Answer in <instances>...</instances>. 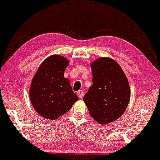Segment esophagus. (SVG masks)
<instances>
[{
  "label": "esophagus",
  "mask_w": 160,
  "mask_h": 160,
  "mask_svg": "<svg viewBox=\"0 0 160 160\" xmlns=\"http://www.w3.org/2000/svg\"><path fill=\"white\" fill-rule=\"evenodd\" d=\"M83 90H81V89H80V90H79L77 92V95H78V96H79V98H83Z\"/></svg>",
  "instance_id": "1"
}]
</instances>
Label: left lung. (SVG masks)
<instances>
[{"instance_id":"left-lung-1","label":"left lung","mask_w":160,"mask_h":160,"mask_svg":"<svg viewBox=\"0 0 160 160\" xmlns=\"http://www.w3.org/2000/svg\"><path fill=\"white\" fill-rule=\"evenodd\" d=\"M90 66L93 84L83 101L96 122L108 124L126 110L130 99L129 82L119 64L112 58H99Z\"/></svg>"}]
</instances>
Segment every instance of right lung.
Returning a JSON list of instances; mask_svg holds the SVG:
<instances>
[{
	"label": "right lung",
	"mask_w": 160,
	"mask_h": 160,
	"mask_svg": "<svg viewBox=\"0 0 160 160\" xmlns=\"http://www.w3.org/2000/svg\"><path fill=\"white\" fill-rule=\"evenodd\" d=\"M69 61L52 55L42 62L34 75L29 96L34 109L42 118L56 120L67 112L79 99L70 81L64 77Z\"/></svg>",
	"instance_id": "right-lung-1"
}]
</instances>
